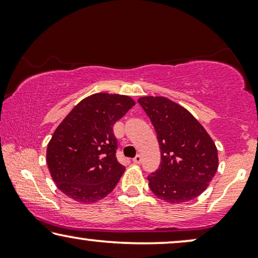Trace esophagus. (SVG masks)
Instances as JSON below:
<instances>
[{
	"label": "esophagus",
	"instance_id": "1",
	"mask_svg": "<svg viewBox=\"0 0 258 258\" xmlns=\"http://www.w3.org/2000/svg\"><path fill=\"white\" fill-rule=\"evenodd\" d=\"M133 162L136 164H140L141 162H142V156H141V155H136V156L133 158Z\"/></svg>",
	"mask_w": 258,
	"mask_h": 258
}]
</instances>
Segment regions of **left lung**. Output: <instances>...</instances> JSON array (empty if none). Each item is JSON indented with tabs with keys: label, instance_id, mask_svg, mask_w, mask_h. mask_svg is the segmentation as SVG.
<instances>
[{
	"label": "left lung",
	"instance_id": "left-lung-1",
	"mask_svg": "<svg viewBox=\"0 0 258 258\" xmlns=\"http://www.w3.org/2000/svg\"><path fill=\"white\" fill-rule=\"evenodd\" d=\"M139 103L156 130L161 149L160 168L148 176L149 188L168 203L194 200L217 171L214 141L185 108L168 98L146 96Z\"/></svg>",
	"mask_w": 258,
	"mask_h": 258
}]
</instances>
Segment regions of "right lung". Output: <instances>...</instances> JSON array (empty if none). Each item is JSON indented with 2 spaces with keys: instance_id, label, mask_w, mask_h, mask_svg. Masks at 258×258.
I'll return each mask as SVG.
<instances>
[{
  "instance_id": "1",
  "label": "right lung",
  "mask_w": 258,
  "mask_h": 258,
  "mask_svg": "<svg viewBox=\"0 0 258 258\" xmlns=\"http://www.w3.org/2000/svg\"><path fill=\"white\" fill-rule=\"evenodd\" d=\"M134 105L125 95L94 94L56 128L48 143L47 163L63 194L77 202L94 203L114 190L125 168L116 158L112 126Z\"/></svg>"
}]
</instances>
